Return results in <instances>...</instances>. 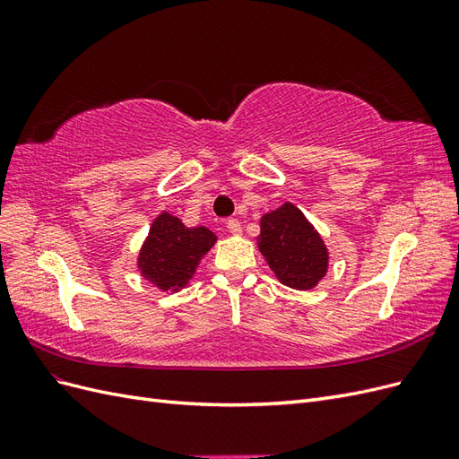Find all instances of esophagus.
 <instances>
[{
    "label": "esophagus",
    "mask_w": 459,
    "mask_h": 459,
    "mask_svg": "<svg viewBox=\"0 0 459 459\" xmlns=\"http://www.w3.org/2000/svg\"><path fill=\"white\" fill-rule=\"evenodd\" d=\"M226 228L230 230V233L231 235H241V221L238 220V218H230L228 221H226Z\"/></svg>",
    "instance_id": "esophagus-1"
}]
</instances>
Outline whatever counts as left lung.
Instances as JSON below:
<instances>
[{
  "instance_id": "8db88e82",
  "label": "left lung",
  "mask_w": 459,
  "mask_h": 459,
  "mask_svg": "<svg viewBox=\"0 0 459 459\" xmlns=\"http://www.w3.org/2000/svg\"><path fill=\"white\" fill-rule=\"evenodd\" d=\"M258 248L277 280L290 289L308 290L327 273L329 251L293 203L260 218Z\"/></svg>"
}]
</instances>
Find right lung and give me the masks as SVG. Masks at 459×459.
I'll list each match as a JSON object with an SVG mask.
<instances>
[{
  "instance_id": "right-lung-1",
  "label": "right lung",
  "mask_w": 459,
  "mask_h": 459,
  "mask_svg": "<svg viewBox=\"0 0 459 459\" xmlns=\"http://www.w3.org/2000/svg\"><path fill=\"white\" fill-rule=\"evenodd\" d=\"M216 243V235L199 228H186L182 220L162 212L152 220L147 239L137 256L140 273L160 290L184 289L197 272L201 258Z\"/></svg>"
}]
</instances>
